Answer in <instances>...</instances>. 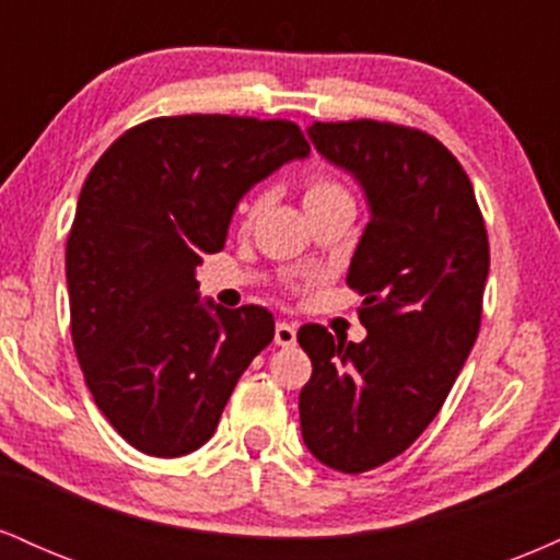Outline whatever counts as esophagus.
I'll return each instance as SVG.
<instances>
[{"label": "esophagus", "instance_id": "esophagus-1", "mask_svg": "<svg viewBox=\"0 0 560 560\" xmlns=\"http://www.w3.org/2000/svg\"><path fill=\"white\" fill-rule=\"evenodd\" d=\"M273 342L279 347H292L294 342H298V326L287 324V320H279V324H276V331H273Z\"/></svg>", "mask_w": 560, "mask_h": 560}]
</instances>
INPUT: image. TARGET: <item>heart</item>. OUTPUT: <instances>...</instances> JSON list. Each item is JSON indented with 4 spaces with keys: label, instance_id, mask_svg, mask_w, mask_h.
Instances as JSON below:
<instances>
[{
    "label": "heart",
    "instance_id": "heart-1",
    "mask_svg": "<svg viewBox=\"0 0 560 560\" xmlns=\"http://www.w3.org/2000/svg\"><path fill=\"white\" fill-rule=\"evenodd\" d=\"M350 197L347 195V189L339 182H334L331 176H324V173H316V176H311L305 182V189H302V205L307 208H318V205H326V202H334V199H345ZM260 210V199H253V202L244 208V218L247 221H253L255 215H258Z\"/></svg>",
    "mask_w": 560,
    "mask_h": 560
}]
</instances>
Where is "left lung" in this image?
<instances>
[{
    "label": "left lung",
    "mask_w": 560,
    "mask_h": 560,
    "mask_svg": "<svg viewBox=\"0 0 560 560\" xmlns=\"http://www.w3.org/2000/svg\"><path fill=\"white\" fill-rule=\"evenodd\" d=\"M316 150L361 184L371 221L347 271L363 342L305 324L300 429L324 466L363 474L419 440L479 334L490 242L466 171L429 133L378 120L313 124Z\"/></svg>",
    "instance_id": "obj_1"
}]
</instances>
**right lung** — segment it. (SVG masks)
<instances>
[{"mask_svg": "<svg viewBox=\"0 0 560 560\" xmlns=\"http://www.w3.org/2000/svg\"><path fill=\"white\" fill-rule=\"evenodd\" d=\"M311 155L292 120L152 118L115 139L83 184L66 247L70 331L96 408L128 445L178 458L215 432L273 339L260 305L199 300L240 199Z\"/></svg>", "mask_w": 560, "mask_h": 560, "instance_id": "1", "label": "right lung"}]
</instances>
